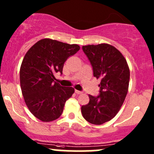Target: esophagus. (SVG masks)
<instances>
[{"instance_id":"34e87169","label":"esophagus","mask_w":154,"mask_h":154,"mask_svg":"<svg viewBox=\"0 0 154 154\" xmlns=\"http://www.w3.org/2000/svg\"><path fill=\"white\" fill-rule=\"evenodd\" d=\"M75 93L76 94H82V91H78V90H75Z\"/></svg>"}]
</instances>
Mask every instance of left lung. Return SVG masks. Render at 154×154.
<instances>
[{
  "label": "left lung",
  "instance_id": "obj_1",
  "mask_svg": "<svg viewBox=\"0 0 154 154\" xmlns=\"http://www.w3.org/2000/svg\"><path fill=\"white\" fill-rule=\"evenodd\" d=\"M83 51L93 68L94 77L100 79V94H88L89 102L81 107L83 118L89 123L100 125L117 115L127 96L130 68L122 53L109 44L88 45Z\"/></svg>",
  "mask_w": 154,
  "mask_h": 154
}]
</instances>
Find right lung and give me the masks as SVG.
Segmentation results:
<instances>
[{
    "instance_id": "add662e5",
    "label": "right lung",
    "mask_w": 154,
    "mask_h": 154,
    "mask_svg": "<svg viewBox=\"0 0 154 154\" xmlns=\"http://www.w3.org/2000/svg\"><path fill=\"white\" fill-rule=\"evenodd\" d=\"M80 48L78 45L42 38L26 53L20 68V85L29 110L42 122L60 118L65 103L74 94V88L54 81V74H62L65 62Z\"/></svg>"
}]
</instances>
